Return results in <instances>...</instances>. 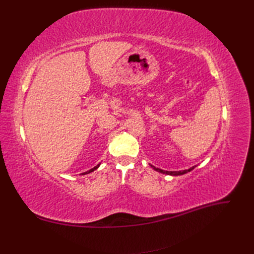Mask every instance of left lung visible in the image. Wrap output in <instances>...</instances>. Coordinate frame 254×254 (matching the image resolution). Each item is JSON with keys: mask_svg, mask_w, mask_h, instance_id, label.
Here are the masks:
<instances>
[{"mask_svg": "<svg viewBox=\"0 0 254 254\" xmlns=\"http://www.w3.org/2000/svg\"><path fill=\"white\" fill-rule=\"evenodd\" d=\"M150 166L153 168V170L157 171V172H159V173H162V174H165V175H171V176H180V175H184V174H187V173H189V172H190V171H193V170H194V167H195V166H193V167L189 168V170L179 171V172H168V171H163V170H161V168L155 167L153 165H150Z\"/></svg>", "mask_w": 254, "mask_h": 254, "instance_id": "left-lung-1", "label": "left lung"}]
</instances>
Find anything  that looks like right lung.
Here are the masks:
<instances>
[{
    "instance_id": "1",
    "label": "right lung",
    "mask_w": 254,
    "mask_h": 254,
    "mask_svg": "<svg viewBox=\"0 0 254 254\" xmlns=\"http://www.w3.org/2000/svg\"><path fill=\"white\" fill-rule=\"evenodd\" d=\"M99 165H101V163H99V164H97V165H96V166H94L93 168H91V170H90V171H87L86 173H82L81 175H87V174H90V173H92V172H94L95 170H97V168L99 167Z\"/></svg>"
}]
</instances>
